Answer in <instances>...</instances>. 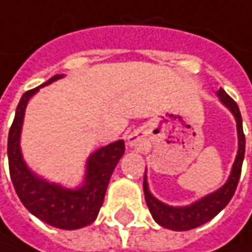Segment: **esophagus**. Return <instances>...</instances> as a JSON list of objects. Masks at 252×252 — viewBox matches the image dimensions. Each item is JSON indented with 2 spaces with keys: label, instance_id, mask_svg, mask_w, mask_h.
Here are the masks:
<instances>
[{
  "label": "esophagus",
  "instance_id": "34e87169",
  "mask_svg": "<svg viewBox=\"0 0 252 252\" xmlns=\"http://www.w3.org/2000/svg\"><path fill=\"white\" fill-rule=\"evenodd\" d=\"M127 145L130 148H135V149H143L146 146V139H145L143 132L135 130L133 133H130L127 137Z\"/></svg>",
  "mask_w": 252,
  "mask_h": 252
}]
</instances>
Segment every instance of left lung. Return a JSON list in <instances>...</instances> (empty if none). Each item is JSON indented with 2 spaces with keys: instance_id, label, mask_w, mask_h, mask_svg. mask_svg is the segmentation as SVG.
<instances>
[{
  "instance_id": "obj_1",
  "label": "left lung",
  "mask_w": 252,
  "mask_h": 252,
  "mask_svg": "<svg viewBox=\"0 0 252 252\" xmlns=\"http://www.w3.org/2000/svg\"><path fill=\"white\" fill-rule=\"evenodd\" d=\"M217 96L220 97V101L225 107L232 113L237 122V132H238V152L235 156L234 165L231 173L226 179L224 185L220 189H217L212 193H208L207 196L195 201L193 204L187 207H172L168 204H163L158 198H155L148 185V178L145 171L143 178V192L148 208L152 214L153 220L163 228H168L172 231H188L192 228L201 226L208 221H211L214 217H217L224 209L231 198L235 193V189L238 185L240 176H241V168H243L244 155H245V136L243 130V119L238 109V104L231 99L225 90L220 89L217 92Z\"/></svg>"
}]
</instances>
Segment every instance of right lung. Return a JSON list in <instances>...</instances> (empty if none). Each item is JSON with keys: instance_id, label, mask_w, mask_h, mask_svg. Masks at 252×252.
Returning <instances> with one entry per match:
<instances>
[{"instance_id": "right-lung-1", "label": "right lung", "mask_w": 252, "mask_h": 252, "mask_svg": "<svg viewBox=\"0 0 252 252\" xmlns=\"http://www.w3.org/2000/svg\"><path fill=\"white\" fill-rule=\"evenodd\" d=\"M62 77L63 74H56L44 84L26 92L20 100L8 133L9 175L18 198L34 217L56 228L79 229L97 218L110 176L125 153V142L116 140L92 153L86 163L83 184L76 189L48 182L28 168L20 146L28 100L41 87Z\"/></svg>"}]
</instances>
